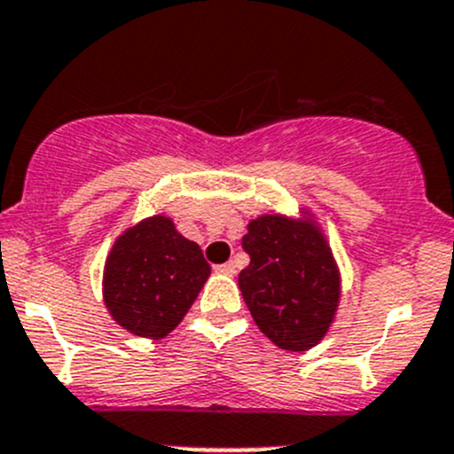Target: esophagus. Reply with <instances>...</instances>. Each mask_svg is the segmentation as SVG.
I'll use <instances>...</instances> for the list:
<instances>
[{"label":"esophagus","instance_id":"1","mask_svg":"<svg viewBox=\"0 0 454 454\" xmlns=\"http://www.w3.org/2000/svg\"><path fill=\"white\" fill-rule=\"evenodd\" d=\"M216 271L218 273H227V276H231V273H236V264L229 260V262H223V264H216Z\"/></svg>","mask_w":454,"mask_h":454}]
</instances>
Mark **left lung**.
Listing matches in <instances>:
<instances>
[{"label": "left lung", "mask_w": 454, "mask_h": 454, "mask_svg": "<svg viewBox=\"0 0 454 454\" xmlns=\"http://www.w3.org/2000/svg\"><path fill=\"white\" fill-rule=\"evenodd\" d=\"M242 249L251 260L238 286L258 329L285 351L316 347L340 304L338 264L320 227L267 214L247 225Z\"/></svg>", "instance_id": "1"}]
</instances>
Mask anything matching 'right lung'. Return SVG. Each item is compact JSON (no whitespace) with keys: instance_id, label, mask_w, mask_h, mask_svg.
I'll return each mask as SVG.
<instances>
[{"instance_id":"add662e5","label":"right lung","mask_w":454,"mask_h":454,"mask_svg":"<svg viewBox=\"0 0 454 454\" xmlns=\"http://www.w3.org/2000/svg\"><path fill=\"white\" fill-rule=\"evenodd\" d=\"M212 267L172 218L152 216L116 238L103 271V302L119 326L160 340L185 317Z\"/></svg>"}]
</instances>
